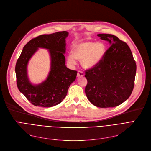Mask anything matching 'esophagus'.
I'll return each mask as SVG.
<instances>
[{
  "instance_id": "obj_1",
  "label": "esophagus",
  "mask_w": 151,
  "mask_h": 151,
  "mask_svg": "<svg viewBox=\"0 0 151 151\" xmlns=\"http://www.w3.org/2000/svg\"><path fill=\"white\" fill-rule=\"evenodd\" d=\"M84 76V73L83 72L81 71H78V73H77V76L78 77H81Z\"/></svg>"
}]
</instances>
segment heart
I'll use <instances>...</instances> for the list:
<instances>
[{
	"label": "heart",
	"instance_id": "b5f03b06",
	"mask_svg": "<svg viewBox=\"0 0 151 151\" xmlns=\"http://www.w3.org/2000/svg\"><path fill=\"white\" fill-rule=\"evenodd\" d=\"M106 48L101 42L94 43L92 42H86L76 45L73 47V54L68 55V62L70 64L75 65L76 59L81 61L82 66L89 69L96 66L104 58Z\"/></svg>",
	"mask_w": 151,
	"mask_h": 151
}]
</instances>
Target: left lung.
Segmentation results:
<instances>
[{
	"mask_svg": "<svg viewBox=\"0 0 151 151\" xmlns=\"http://www.w3.org/2000/svg\"><path fill=\"white\" fill-rule=\"evenodd\" d=\"M110 47L98 65L86 70L85 93L94 106L115 107L127 100L133 91L137 65L129 46L116 36L97 35Z\"/></svg>",
	"mask_w": 151,
	"mask_h": 151,
	"instance_id": "left-lung-1",
	"label": "left lung"
}]
</instances>
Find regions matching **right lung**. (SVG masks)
I'll return each mask as SVG.
<instances>
[{
  "instance_id": "1",
  "label": "right lung",
  "mask_w": 151,
  "mask_h": 151,
  "mask_svg": "<svg viewBox=\"0 0 151 151\" xmlns=\"http://www.w3.org/2000/svg\"><path fill=\"white\" fill-rule=\"evenodd\" d=\"M67 31L39 35L24 46L15 67L17 84L19 91L32 104L45 108L57 105L67 94L70 84L76 79L77 71L65 66V38ZM38 47L49 50L51 70L47 80L38 85H32L27 74L29 59Z\"/></svg>"
}]
</instances>
